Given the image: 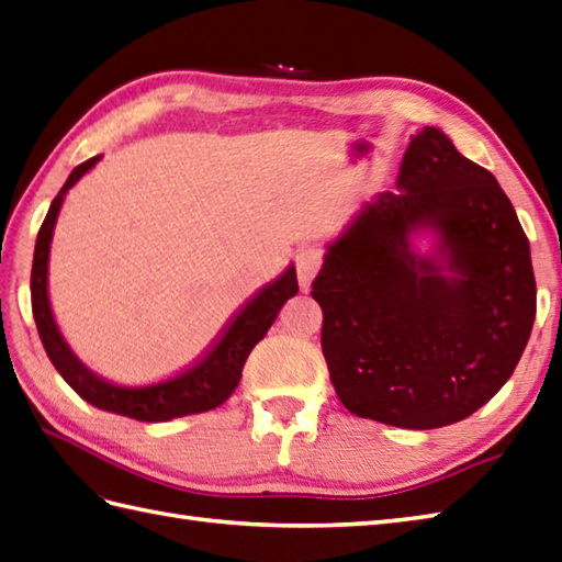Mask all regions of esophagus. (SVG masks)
Here are the masks:
<instances>
[{"label":"esophagus","instance_id":"obj_1","mask_svg":"<svg viewBox=\"0 0 562 562\" xmlns=\"http://www.w3.org/2000/svg\"><path fill=\"white\" fill-rule=\"evenodd\" d=\"M294 266H296V278L299 284H302V290L306 292L313 278H316V272L323 266V249L316 244H308L304 249H299L296 258H294Z\"/></svg>","mask_w":562,"mask_h":562}]
</instances>
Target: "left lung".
<instances>
[{"instance_id": "1", "label": "left lung", "mask_w": 562, "mask_h": 562, "mask_svg": "<svg viewBox=\"0 0 562 562\" xmlns=\"http://www.w3.org/2000/svg\"><path fill=\"white\" fill-rule=\"evenodd\" d=\"M397 189L328 246L311 296L345 407L426 430L467 419L507 383L537 316V280L510 199L438 128L412 138ZM419 226L441 234L440 267L408 251Z\"/></svg>"}]
</instances>
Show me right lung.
Here are the masks:
<instances>
[{
	"label": "right lung",
	"mask_w": 562,
	"mask_h": 562,
	"mask_svg": "<svg viewBox=\"0 0 562 562\" xmlns=\"http://www.w3.org/2000/svg\"><path fill=\"white\" fill-rule=\"evenodd\" d=\"M98 160L100 155L74 169L67 184L61 187V191L55 195V201H52L43 227L37 232L31 270V302L37 335H41L47 357L55 363V369L59 371L64 381L74 387V393L78 397H83L98 409L122 414L128 416V419L153 424L215 409L222 402H227V397L234 393V387L239 385L246 359H249L251 349L263 340L270 325L276 323L282 304L299 292L296 270L294 266H290L276 282L266 284L256 296H251L249 302L244 304V308L237 311V316L227 323V328L220 333L211 349H207L203 357H199V361L191 363L189 369L167 378V381L138 387L102 381L100 375L88 371L83 363L78 361L67 340L61 337L55 316H52L47 296L49 241L52 232H55V222L59 215L64 193H67Z\"/></svg>",
	"instance_id": "1"
}]
</instances>
